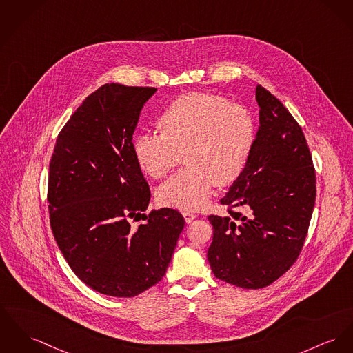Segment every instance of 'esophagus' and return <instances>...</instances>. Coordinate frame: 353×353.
I'll list each match as a JSON object with an SVG mask.
<instances>
[{"mask_svg": "<svg viewBox=\"0 0 353 353\" xmlns=\"http://www.w3.org/2000/svg\"><path fill=\"white\" fill-rule=\"evenodd\" d=\"M182 215L185 216V221H186V223L192 222V221L196 218V215H195L194 212H188V210H183V212H182Z\"/></svg>", "mask_w": 353, "mask_h": 353, "instance_id": "esophagus-1", "label": "esophagus"}]
</instances>
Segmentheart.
I'll return each mask as SVG.
<instances>
[{
    "mask_svg": "<svg viewBox=\"0 0 353 353\" xmlns=\"http://www.w3.org/2000/svg\"><path fill=\"white\" fill-rule=\"evenodd\" d=\"M159 135L135 138L132 150L141 171L165 178L186 167L157 191L161 203L179 209L206 205L214 185H232L250 157L256 125L249 111L226 97L206 92L182 94L157 119Z\"/></svg>",
    "mask_w": 353,
    "mask_h": 353,
    "instance_id": "b5f03b06",
    "label": "heart"
}]
</instances>
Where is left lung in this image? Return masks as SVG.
Returning <instances> with one entry per match:
<instances>
[{"mask_svg": "<svg viewBox=\"0 0 353 353\" xmlns=\"http://www.w3.org/2000/svg\"><path fill=\"white\" fill-rule=\"evenodd\" d=\"M256 99L259 128L250 157L219 201L229 215H209L212 273L243 289L265 288L290 269L316 201V171L300 124L259 84Z\"/></svg>", "mask_w": 353, "mask_h": 353, "instance_id": "left-lung-1", "label": "left lung"}]
</instances>
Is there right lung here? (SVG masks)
<instances>
[{
    "label": "right lung",
    "instance_id": "right-lung-1",
    "mask_svg": "<svg viewBox=\"0 0 353 353\" xmlns=\"http://www.w3.org/2000/svg\"><path fill=\"white\" fill-rule=\"evenodd\" d=\"M155 92L101 85L63 127L49 163L53 236L73 273L101 294L134 297L161 281L185 228L178 210L144 214L151 192L132 135ZM141 219L144 224L130 225Z\"/></svg>",
    "mask_w": 353,
    "mask_h": 353
}]
</instances>
